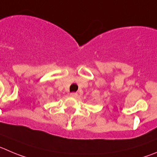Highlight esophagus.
I'll return each instance as SVG.
<instances>
[{
    "instance_id": "obj_1",
    "label": "esophagus",
    "mask_w": 157,
    "mask_h": 157,
    "mask_svg": "<svg viewBox=\"0 0 157 157\" xmlns=\"http://www.w3.org/2000/svg\"><path fill=\"white\" fill-rule=\"evenodd\" d=\"M70 96H71L72 98H77V93H76V92H73V93L70 94Z\"/></svg>"
}]
</instances>
